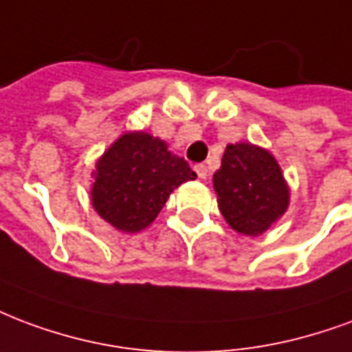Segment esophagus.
<instances>
[{
	"label": "esophagus",
	"instance_id": "obj_1",
	"mask_svg": "<svg viewBox=\"0 0 352 352\" xmlns=\"http://www.w3.org/2000/svg\"><path fill=\"white\" fill-rule=\"evenodd\" d=\"M194 169H196V173H197V177H199V179H207V177H209V169H207V166H203V164H197Z\"/></svg>",
	"mask_w": 352,
	"mask_h": 352
}]
</instances>
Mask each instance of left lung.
<instances>
[{"label": "left lung", "mask_w": 352, "mask_h": 352, "mask_svg": "<svg viewBox=\"0 0 352 352\" xmlns=\"http://www.w3.org/2000/svg\"><path fill=\"white\" fill-rule=\"evenodd\" d=\"M218 209L236 233L257 236L285 212L289 188L269 151L252 143L228 145L212 177Z\"/></svg>", "instance_id": "8db88e82"}]
</instances>
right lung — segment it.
Instances as JSON below:
<instances>
[{"instance_id":"obj_1","label":"right lung","mask_w":352,"mask_h":352,"mask_svg":"<svg viewBox=\"0 0 352 352\" xmlns=\"http://www.w3.org/2000/svg\"><path fill=\"white\" fill-rule=\"evenodd\" d=\"M196 171L168 145L145 132H129L96 162L91 199L104 220L124 233L142 231L155 220L169 194Z\"/></svg>"}]
</instances>
